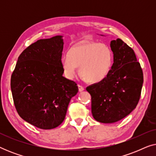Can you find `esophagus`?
<instances>
[{
  "label": "esophagus",
  "mask_w": 156,
  "mask_h": 156,
  "mask_svg": "<svg viewBox=\"0 0 156 156\" xmlns=\"http://www.w3.org/2000/svg\"><path fill=\"white\" fill-rule=\"evenodd\" d=\"M78 89H79V91H83L84 90V87H83L82 86H81V85L78 84Z\"/></svg>",
  "instance_id": "esophagus-1"
}]
</instances>
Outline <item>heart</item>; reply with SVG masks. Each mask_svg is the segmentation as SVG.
Returning <instances> with one entry per match:
<instances>
[{"label":"heart","instance_id":"1","mask_svg":"<svg viewBox=\"0 0 156 156\" xmlns=\"http://www.w3.org/2000/svg\"><path fill=\"white\" fill-rule=\"evenodd\" d=\"M114 63V53L108 44L84 41L72 46L60 59L66 77L72 79L79 67V73L87 82H101L107 77Z\"/></svg>","mask_w":156,"mask_h":156}]
</instances>
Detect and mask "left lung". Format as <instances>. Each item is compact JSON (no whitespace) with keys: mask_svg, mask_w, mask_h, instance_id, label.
<instances>
[{"mask_svg":"<svg viewBox=\"0 0 156 156\" xmlns=\"http://www.w3.org/2000/svg\"><path fill=\"white\" fill-rule=\"evenodd\" d=\"M110 47L114 63L109 74L101 82L87 87L94 119L103 123L117 122L135 109L144 82L134 51L119 38L111 41Z\"/></svg>","mask_w":156,"mask_h":156,"instance_id":"8db88e82","label":"left lung"}]
</instances>
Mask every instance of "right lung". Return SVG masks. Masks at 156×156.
<instances>
[{
    "label": "right lung",
    "instance_id": "obj_1",
    "mask_svg": "<svg viewBox=\"0 0 156 156\" xmlns=\"http://www.w3.org/2000/svg\"><path fill=\"white\" fill-rule=\"evenodd\" d=\"M63 46L62 35L37 40L21 53L11 76L10 87L19 116L41 129L60 125L70 100L78 92L76 83L63 76Z\"/></svg>",
    "mask_w": 156,
    "mask_h": 156
}]
</instances>
